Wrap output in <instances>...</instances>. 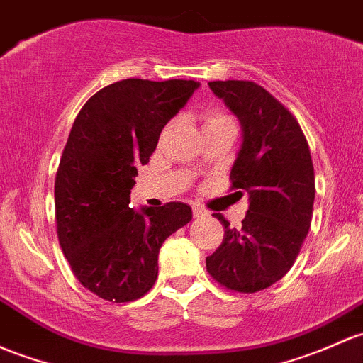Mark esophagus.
I'll return each mask as SVG.
<instances>
[{
	"mask_svg": "<svg viewBox=\"0 0 363 363\" xmlns=\"http://www.w3.org/2000/svg\"><path fill=\"white\" fill-rule=\"evenodd\" d=\"M193 216L194 217H205L207 216V211H205V208H201L200 205H193Z\"/></svg>",
	"mask_w": 363,
	"mask_h": 363,
	"instance_id": "1",
	"label": "esophagus"
}]
</instances>
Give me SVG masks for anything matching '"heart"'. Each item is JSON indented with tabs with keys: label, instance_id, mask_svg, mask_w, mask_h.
Masks as SVG:
<instances>
[{
	"label": "heart",
	"instance_id": "b5f03b06",
	"mask_svg": "<svg viewBox=\"0 0 363 363\" xmlns=\"http://www.w3.org/2000/svg\"><path fill=\"white\" fill-rule=\"evenodd\" d=\"M219 123H233V121L226 113L219 111V109H211V111L205 113L203 127H211V125H219Z\"/></svg>",
	"mask_w": 363,
	"mask_h": 363
}]
</instances>
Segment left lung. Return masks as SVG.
<instances>
[{"label": "left lung", "instance_id": "1", "mask_svg": "<svg viewBox=\"0 0 363 363\" xmlns=\"http://www.w3.org/2000/svg\"><path fill=\"white\" fill-rule=\"evenodd\" d=\"M242 123L243 143L233 165L231 189L249 194L240 228L224 226L207 272L228 291L252 294L272 287L296 262L311 226L315 169L296 116L254 82L208 83Z\"/></svg>", "mask_w": 363, "mask_h": 363}]
</instances>
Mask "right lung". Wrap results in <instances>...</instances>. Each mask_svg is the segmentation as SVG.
Segmentation results:
<instances>
[{
	"label": "right lung",
	"mask_w": 363,
	"mask_h": 363,
	"mask_svg": "<svg viewBox=\"0 0 363 363\" xmlns=\"http://www.w3.org/2000/svg\"><path fill=\"white\" fill-rule=\"evenodd\" d=\"M198 85L121 79L91 95L72 123L55 175L57 236L74 277L101 299L128 303L150 292L163 242L191 220L181 201L128 205L137 167Z\"/></svg>",
	"instance_id": "add662e5"
}]
</instances>
